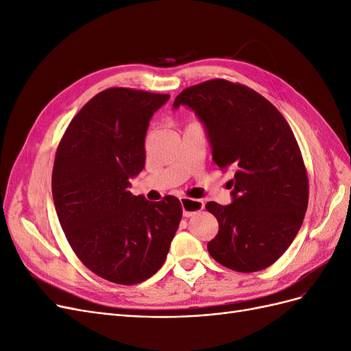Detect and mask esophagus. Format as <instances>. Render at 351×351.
<instances>
[{
    "mask_svg": "<svg viewBox=\"0 0 351 351\" xmlns=\"http://www.w3.org/2000/svg\"><path fill=\"white\" fill-rule=\"evenodd\" d=\"M180 202H182V208H183V215L184 217H192L195 214H197V212H200L202 209L205 208V204L204 200L200 199H189V197H182L180 199Z\"/></svg>",
    "mask_w": 351,
    "mask_h": 351,
    "instance_id": "1",
    "label": "esophagus"
}]
</instances>
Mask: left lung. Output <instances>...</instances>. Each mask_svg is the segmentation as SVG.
<instances>
[{
    "instance_id": "8db88e82",
    "label": "left lung",
    "mask_w": 351,
    "mask_h": 351,
    "mask_svg": "<svg viewBox=\"0 0 351 351\" xmlns=\"http://www.w3.org/2000/svg\"><path fill=\"white\" fill-rule=\"evenodd\" d=\"M182 105L204 124L214 162L234 173L231 204H206L219 224L208 243L209 254L237 272L268 268L290 247L309 199L289 123L258 92L222 79L184 89L173 108Z\"/></svg>"
}]
</instances>
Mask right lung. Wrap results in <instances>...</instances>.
<instances>
[{
  "label": "right lung",
  "mask_w": 351,
  "mask_h": 351,
  "mask_svg": "<svg viewBox=\"0 0 351 351\" xmlns=\"http://www.w3.org/2000/svg\"><path fill=\"white\" fill-rule=\"evenodd\" d=\"M169 95L111 88L93 97L62 136L52 197L71 249L101 278L142 282L162 267L183 209L174 196L130 192L145 167V137Z\"/></svg>",
  "instance_id": "add662e5"
}]
</instances>
